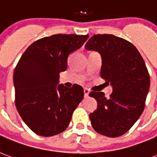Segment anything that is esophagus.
<instances>
[{
    "label": "esophagus",
    "mask_w": 157,
    "mask_h": 157,
    "mask_svg": "<svg viewBox=\"0 0 157 157\" xmlns=\"http://www.w3.org/2000/svg\"><path fill=\"white\" fill-rule=\"evenodd\" d=\"M89 92H90L89 89H87V88L84 89V97H85V98H88Z\"/></svg>",
    "instance_id": "34e87169"
}]
</instances>
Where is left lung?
<instances>
[{
	"mask_svg": "<svg viewBox=\"0 0 157 157\" xmlns=\"http://www.w3.org/2000/svg\"><path fill=\"white\" fill-rule=\"evenodd\" d=\"M85 48L100 53L101 76L113 86L109 98L103 92L89 93L98 102L97 109L89 116L92 128L108 137L121 136L135 124L145 109L150 88L145 61L135 45L113 34L93 35Z\"/></svg>",
	"mask_w": 157,
	"mask_h": 157,
	"instance_id": "left-lung-1",
	"label": "left lung"
}]
</instances>
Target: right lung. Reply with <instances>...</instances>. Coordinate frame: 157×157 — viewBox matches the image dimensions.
I'll list each match as a JSON object with an SVG mask.
<instances>
[{
    "label": "right lung",
    "mask_w": 157,
    "mask_h": 157,
    "mask_svg": "<svg viewBox=\"0 0 157 157\" xmlns=\"http://www.w3.org/2000/svg\"><path fill=\"white\" fill-rule=\"evenodd\" d=\"M86 35L55 34L44 37L22 54L13 74L17 112L35 134L53 136L65 131L72 113L84 97L82 86L58 85L71 52L81 48Z\"/></svg>",
    "instance_id": "1"
}]
</instances>
